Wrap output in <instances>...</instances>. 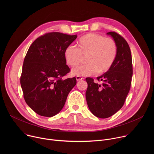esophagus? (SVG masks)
Masks as SVG:
<instances>
[{
	"mask_svg": "<svg viewBox=\"0 0 154 154\" xmlns=\"http://www.w3.org/2000/svg\"><path fill=\"white\" fill-rule=\"evenodd\" d=\"M83 77H82L81 76H79V75L76 76V80L77 81H79V80H83Z\"/></svg>",
	"mask_w": 154,
	"mask_h": 154,
	"instance_id": "obj_1",
	"label": "esophagus"
}]
</instances>
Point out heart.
Segmentation results:
<instances>
[{"mask_svg":"<svg viewBox=\"0 0 154 154\" xmlns=\"http://www.w3.org/2000/svg\"><path fill=\"white\" fill-rule=\"evenodd\" d=\"M77 48L69 46L64 50L66 63L75 67L86 56V64L73 69L74 75L86 76L108 71L114 64L118 54L115 41L109 38L96 33H88L77 42Z\"/></svg>","mask_w":154,"mask_h":154,"instance_id":"heart-1","label":"heart"}]
</instances>
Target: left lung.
Masks as SVG:
<instances>
[{
    "instance_id": "left-lung-1",
    "label": "left lung",
    "mask_w": 154,
    "mask_h": 154,
    "mask_svg": "<svg viewBox=\"0 0 154 154\" xmlns=\"http://www.w3.org/2000/svg\"><path fill=\"white\" fill-rule=\"evenodd\" d=\"M106 34L112 36L116 44V60L107 72L97 77L102 84L94 83L92 78H86L88 106L91 113L100 118L110 117L122 107L130 89L133 74L131 54L127 42L116 32Z\"/></svg>"
}]
</instances>
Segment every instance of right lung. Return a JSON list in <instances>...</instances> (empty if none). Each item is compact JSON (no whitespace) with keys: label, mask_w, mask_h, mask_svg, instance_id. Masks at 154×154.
<instances>
[{"label":"right lung","mask_w":154,"mask_h":154,"mask_svg":"<svg viewBox=\"0 0 154 154\" xmlns=\"http://www.w3.org/2000/svg\"><path fill=\"white\" fill-rule=\"evenodd\" d=\"M77 37L48 33L35 39L27 52L20 85L26 102L40 116L52 117L58 114L77 83L75 77L62 79L70 71L64 50Z\"/></svg>","instance_id":"right-lung-1"}]
</instances>
